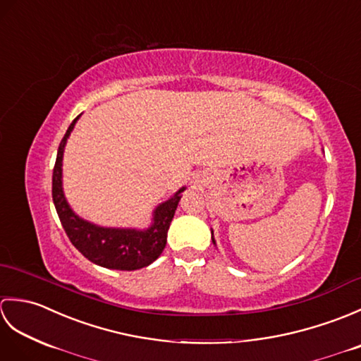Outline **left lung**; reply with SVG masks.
<instances>
[{
	"mask_svg": "<svg viewBox=\"0 0 361 361\" xmlns=\"http://www.w3.org/2000/svg\"><path fill=\"white\" fill-rule=\"evenodd\" d=\"M211 234H212V243H214V245H216V239H214V233L211 231Z\"/></svg>",
	"mask_w": 361,
	"mask_h": 361,
	"instance_id": "8db88e82",
	"label": "left lung"
}]
</instances>
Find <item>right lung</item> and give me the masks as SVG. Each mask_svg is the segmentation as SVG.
<instances>
[{
	"label": "right lung",
	"mask_w": 361,
	"mask_h": 361,
	"mask_svg": "<svg viewBox=\"0 0 361 361\" xmlns=\"http://www.w3.org/2000/svg\"><path fill=\"white\" fill-rule=\"evenodd\" d=\"M79 118L80 116L71 122L59 145L56 166L52 172V200L59 219L71 243L93 264L110 268V270H140L150 265L163 252L169 226L175 216L183 190H186V188H180L171 198L159 203L153 209L150 226L144 229L99 226L79 217L66 202L62 180L65 145Z\"/></svg>",
	"instance_id": "1"
}]
</instances>
